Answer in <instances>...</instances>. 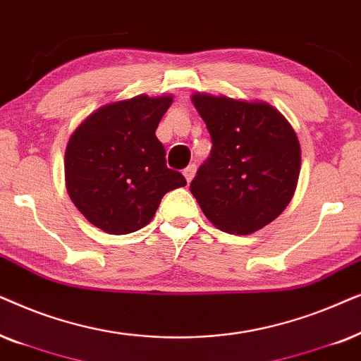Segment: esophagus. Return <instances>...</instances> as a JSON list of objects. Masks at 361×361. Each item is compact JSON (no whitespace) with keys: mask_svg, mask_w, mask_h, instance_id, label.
<instances>
[{"mask_svg":"<svg viewBox=\"0 0 361 361\" xmlns=\"http://www.w3.org/2000/svg\"><path fill=\"white\" fill-rule=\"evenodd\" d=\"M195 173H196V166H195V165H190V166H186L185 170H183V175H185L186 181H188V183H190L191 180H193Z\"/></svg>","mask_w":361,"mask_h":361,"instance_id":"esophagus-1","label":"esophagus"}]
</instances>
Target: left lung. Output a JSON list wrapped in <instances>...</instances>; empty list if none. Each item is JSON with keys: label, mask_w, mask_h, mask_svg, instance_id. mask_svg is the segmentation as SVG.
Returning <instances> with one entry per match:
<instances>
[{"label": "left lung", "mask_w": 361, "mask_h": 361, "mask_svg": "<svg viewBox=\"0 0 361 361\" xmlns=\"http://www.w3.org/2000/svg\"><path fill=\"white\" fill-rule=\"evenodd\" d=\"M211 135L209 157L190 190L216 228L251 234L277 218L294 196L300 145L289 122L267 104L196 94Z\"/></svg>", "instance_id": "1"}]
</instances>
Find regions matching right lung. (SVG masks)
Segmentation results:
<instances>
[{"mask_svg":"<svg viewBox=\"0 0 361 361\" xmlns=\"http://www.w3.org/2000/svg\"><path fill=\"white\" fill-rule=\"evenodd\" d=\"M171 97L138 95L89 115L66 148V185L89 223L110 234H128L153 219L168 191L186 185L166 166L155 130Z\"/></svg>","mask_w":361,"mask_h":361,"instance_id":"add662e5","label":"right lung"}]
</instances>
